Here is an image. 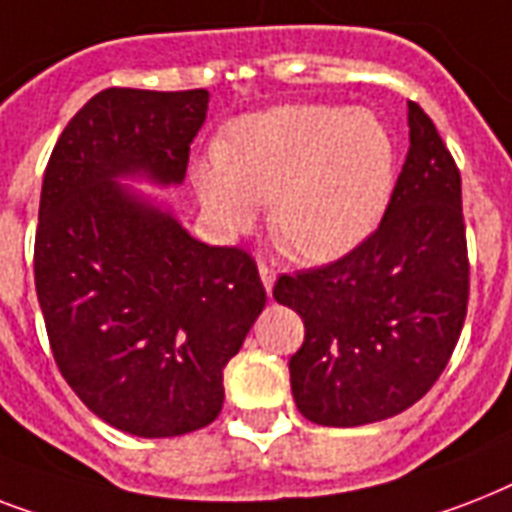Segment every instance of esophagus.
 Instances as JSON below:
<instances>
[{
  "instance_id": "esophagus-1",
  "label": "esophagus",
  "mask_w": 512,
  "mask_h": 512,
  "mask_svg": "<svg viewBox=\"0 0 512 512\" xmlns=\"http://www.w3.org/2000/svg\"><path fill=\"white\" fill-rule=\"evenodd\" d=\"M257 271H260V281H263V287H265V292H268V295H271L273 292V284H276V271H273L271 265H260V268H257Z\"/></svg>"
}]
</instances>
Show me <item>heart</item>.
<instances>
[{
  "label": "heart",
  "instance_id": "obj_1",
  "mask_svg": "<svg viewBox=\"0 0 512 512\" xmlns=\"http://www.w3.org/2000/svg\"><path fill=\"white\" fill-rule=\"evenodd\" d=\"M193 188L220 233L236 236L271 201L268 223L308 263H332L374 231L393 188V146L372 114L284 106L241 122L196 164Z\"/></svg>",
  "mask_w": 512,
  "mask_h": 512
}]
</instances>
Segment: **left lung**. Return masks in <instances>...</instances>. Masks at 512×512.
Segmentation results:
<instances>
[{"label":"left lung","mask_w":512,"mask_h":512,"mask_svg":"<svg viewBox=\"0 0 512 512\" xmlns=\"http://www.w3.org/2000/svg\"><path fill=\"white\" fill-rule=\"evenodd\" d=\"M406 119L409 154L380 228L337 263L273 287L276 303L305 324L289 380L297 409L316 425L358 428L417 404L468 313L460 170L417 103Z\"/></svg>","instance_id":"8db88e82"}]
</instances>
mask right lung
<instances>
[{
  "label": "right lung",
  "instance_id": "add662e5",
  "mask_svg": "<svg viewBox=\"0 0 512 512\" xmlns=\"http://www.w3.org/2000/svg\"><path fill=\"white\" fill-rule=\"evenodd\" d=\"M207 106V90L98 92L44 172L34 279L52 356L84 406L130 436L215 420L225 364L265 308L247 252L193 239L132 185H183Z\"/></svg>",
  "mask_w": 512,
  "mask_h": 512
}]
</instances>
